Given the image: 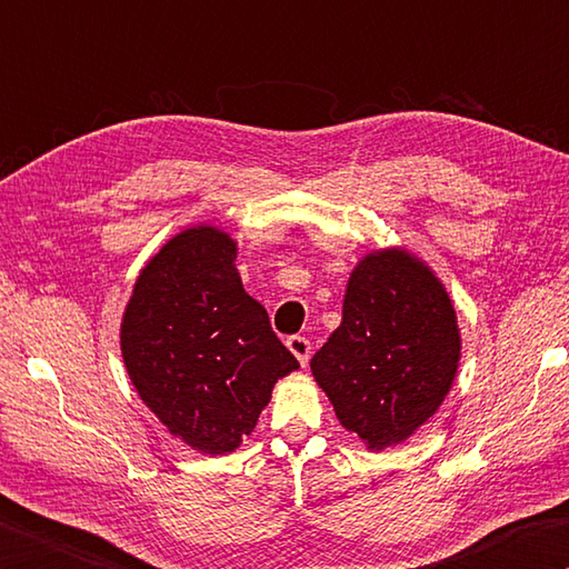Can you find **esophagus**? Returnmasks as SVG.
Segmentation results:
<instances>
[{
	"instance_id": "obj_1",
	"label": "esophagus",
	"mask_w": 569,
	"mask_h": 569,
	"mask_svg": "<svg viewBox=\"0 0 569 569\" xmlns=\"http://www.w3.org/2000/svg\"><path fill=\"white\" fill-rule=\"evenodd\" d=\"M286 345H288V350L296 355V360L306 367L308 358H310V340L308 338H300V336H293V338H288Z\"/></svg>"
}]
</instances>
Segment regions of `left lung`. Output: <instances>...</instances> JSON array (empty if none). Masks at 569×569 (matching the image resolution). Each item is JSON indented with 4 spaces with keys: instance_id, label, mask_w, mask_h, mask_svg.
I'll return each instance as SVG.
<instances>
[{
    "instance_id": "obj_1",
    "label": "left lung",
    "mask_w": 569,
    "mask_h": 569,
    "mask_svg": "<svg viewBox=\"0 0 569 569\" xmlns=\"http://www.w3.org/2000/svg\"><path fill=\"white\" fill-rule=\"evenodd\" d=\"M459 360L461 330L447 288L415 253L389 247L352 269L342 322L310 372L340 425L382 451L437 415Z\"/></svg>"
}]
</instances>
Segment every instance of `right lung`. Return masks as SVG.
<instances>
[{"label":"right lung","mask_w":569,"mask_h":569,"mask_svg":"<svg viewBox=\"0 0 569 569\" xmlns=\"http://www.w3.org/2000/svg\"><path fill=\"white\" fill-rule=\"evenodd\" d=\"M239 247L189 227L142 266L120 322L132 387L172 437L224 456L253 431L273 385L298 370L266 308L241 286Z\"/></svg>","instance_id":"1"}]
</instances>
